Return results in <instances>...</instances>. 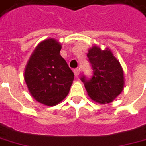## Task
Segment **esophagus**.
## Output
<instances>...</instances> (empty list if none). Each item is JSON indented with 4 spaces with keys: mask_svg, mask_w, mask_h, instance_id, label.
Instances as JSON below:
<instances>
[{
    "mask_svg": "<svg viewBox=\"0 0 146 146\" xmlns=\"http://www.w3.org/2000/svg\"><path fill=\"white\" fill-rule=\"evenodd\" d=\"M80 70L79 68H75V70H74V74H75V76H78V75H80Z\"/></svg>",
    "mask_w": 146,
    "mask_h": 146,
    "instance_id": "34e87169",
    "label": "esophagus"
}]
</instances>
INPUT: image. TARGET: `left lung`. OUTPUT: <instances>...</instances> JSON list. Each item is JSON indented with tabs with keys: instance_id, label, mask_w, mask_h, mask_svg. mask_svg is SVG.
<instances>
[{
	"instance_id": "8db88e82",
	"label": "left lung",
	"mask_w": 146,
	"mask_h": 146,
	"mask_svg": "<svg viewBox=\"0 0 146 146\" xmlns=\"http://www.w3.org/2000/svg\"><path fill=\"white\" fill-rule=\"evenodd\" d=\"M93 73L91 78L82 75L80 80L89 97L100 104L112 102L123 90L125 84L124 71L119 61L108 49L102 50L93 46L88 54Z\"/></svg>"
}]
</instances>
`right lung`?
<instances>
[{
  "label": "right lung",
  "instance_id": "obj_1",
  "mask_svg": "<svg viewBox=\"0 0 146 146\" xmlns=\"http://www.w3.org/2000/svg\"><path fill=\"white\" fill-rule=\"evenodd\" d=\"M62 46L55 39H46L34 50L25 70V81L37 101L54 106L67 96L74 73L60 55Z\"/></svg>",
  "mask_w": 146,
  "mask_h": 146
}]
</instances>
